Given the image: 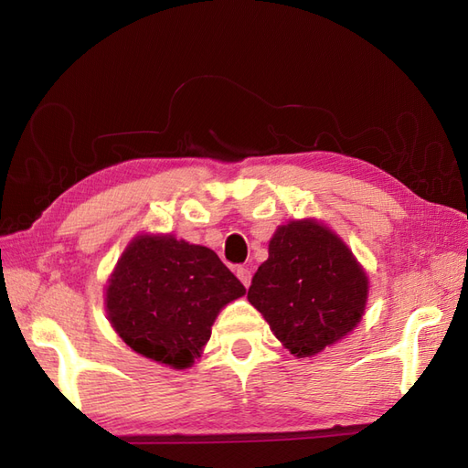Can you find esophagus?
Here are the masks:
<instances>
[{
	"label": "esophagus",
	"instance_id": "esophagus-1",
	"mask_svg": "<svg viewBox=\"0 0 468 468\" xmlns=\"http://www.w3.org/2000/svg\"><path fill=\"white\" fill-rule=\"evenodd\" d=\"M236 277L242 281V285L248 289L250 282H251V271L248 267H236Z\"/></svg>",
	"mask_w": 468,
	"mask_h": 468
}]
</instances>
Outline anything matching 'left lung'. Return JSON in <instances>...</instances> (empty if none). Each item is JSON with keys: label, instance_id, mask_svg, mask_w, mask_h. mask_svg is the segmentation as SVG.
I'll return each mask as SVG.
<instances>
[{"label": "left lung", "instance_id": "8db88e82", "mask_svg": "<svg viewBox=\"0 0 468 468\" xmlns=\"http://www.w3.org/2000/svg\"><path fill=\"white\" fill-rule=\"evenodd\" d=\"M369 277L347 244L316 218L289 220L269 239L248 301L294 357H314L357 328Z\"/></svg>", "mask_w": 468, "mask_h": 468}]
</instances>
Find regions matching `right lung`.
<instances>
[{
    "mask_svg": "<svg viewBox=\"0 0 468 468\" xmlns=\"http://www.w3.org/2000/svg\"><path fill=\"white\" fill-rule=\"evenodd\" d=\"M246 289L215 251L172 234H136L105 285L112 330L138 356L172 369L201 357L220 310Z\"/></svg>",
    "mask_w": 468,
    "mask_h": 468,
    "instance_id": "right-lung-1",
    "label": "right lung"
}]
</instances>
